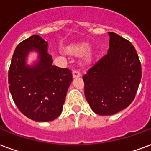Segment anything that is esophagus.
<instances>
[{
  "label": "esophagus",
  "instance_id": "obj_1",
  "mask_svg": "<svg viewBox=\"0 0 151 151\" xmlns=\"http://www.w3.org/2000/svg\"><path fill=\"white\" fill-rule=\"evenodd\" d=\"M81 76V73H80V71L78 70H75L73 71V78H79Z\"/></svg>",
  "mask_w": 151,
  "mask_h": 151
}]
</instances>
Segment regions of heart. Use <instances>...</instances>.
Returning <instances> with one entry per match:
<instances>
[{
	"instance_id": "heart-1",
	"label": "heart",
	"mask_w": 151,
	"mask_h": 151,
	"mask_svg": "<svg viewBox=\"0 0 151 151\" xmlns=\"http://www.w3.org/2000/svg\"><path fill=\"white\" fill-rule=\"evenodd\" d=\"M88 49H89V45L88 43H81L72 48L70 50V53H72L73 55H81L88 51ZM88 59H90V57H88Z\"/></svg>"
}]
</instances>
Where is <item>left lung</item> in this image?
Wrapping results in <instances>:
<instances>
[{
  "mask_svg": "<svg viewBox=\"0 0 151 151\" xmlns=\"http://www.w3.org/2000/svg\"><path fill=\"white\" fill-rule=\"evenodd\" d=\"M109 35L108 54L83 76L86 100L100 116L114 115L129 106L142 78L141 63L134 46L114 32Z\"/></svg>",
  "mask_w": 151,
  "mask_h": 151,
  "instance_id": "left-lung-1",
  "label": "left lung"
}]
</instances>
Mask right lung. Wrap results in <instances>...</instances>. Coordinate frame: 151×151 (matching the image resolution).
Returning a JSON list of instances; mask_svg holds the SVG:
<instances>
[{"label":"right lung","mask_w":151,"mask_h":151,"mask_svg":"<svg viewBox=\"0 0 151 151\" xmlns=\"http://www.w3.org/2000/svg\"><path fill=\"white\" fill-rule=\"evenodd\" d=\"M47 42L34 35L17 45L9 70V90L18 109L27 118L38 122L52 121L60 116L72 73L68 68L53 65L47 53ZM32 50L39 60L27 66Z\"/></svg>","instance_id":"obj_1"}]
</instances>
